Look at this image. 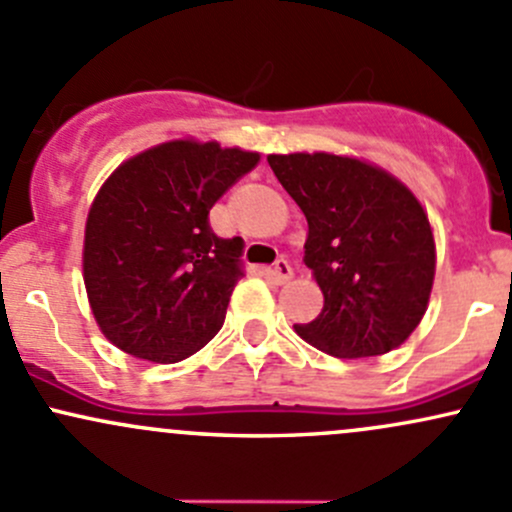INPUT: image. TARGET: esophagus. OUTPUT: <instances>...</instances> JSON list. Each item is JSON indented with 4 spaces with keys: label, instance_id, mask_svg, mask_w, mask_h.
<instances>
[{
    "label": "esophagus",
    "instance_id": "esophagus-1",
    "mask_svg": "<svg viewBox=\"0 0 512 512\" xmlns=\"http://www.w3.org/2000/svg\"><path fill=\"white\" fill-rule=\"evenodd\" d=\"M271 278H273V283H278V285L288 283V280L293 278V268H290V263L285 261V258H278V261L273 263Z\"/></svg>",
    "mask_w": 512,
    "mask_h": 512
}]
</instances>
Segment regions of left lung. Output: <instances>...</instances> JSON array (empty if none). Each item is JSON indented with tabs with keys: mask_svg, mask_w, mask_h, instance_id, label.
<instances>
[{
	"mask_svg": "<svg viewBox=\"0 0 512 512\" xmlns=\"http://www.w3.org/2000/svg\"><path fill=\"white\" fill-rule=\"evenodd\" d=\"M307 219L305 266L324 295L295 332L339 359L388 354L427 310L434 280L430 219L386 170L334 153L268 156Z\"/></svg>",
	"mask_w": 512,
	"mask_h": 512,
	"instance_id": "obj_1",
	"label": "left lung"
}]
</instances>
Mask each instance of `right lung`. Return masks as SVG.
<instances>
[{
  "mask_svg": "<svg viewBox=\"0 0 512 512\" xmlns=\"http://www.w3.org/2000/svg\"><path fill=\"white\" fill-rule=\"evenodd\" d=\"M256 163L258 153L180 139L109 175L87 214L82 276L114 346L175 364L222 329L244 239L214 234L210 210Z\"/></svg>",
  "mask_w": 512,
  "mask_h": 512,
  "instance_id": "add662e5",
  "label": "right lung"
}]
</instances>
